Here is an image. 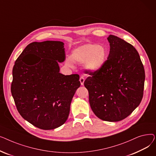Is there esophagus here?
I'll return each instance as SVG.
<instances>
[{
  "label": "esophagus",
  "mask_w": 156,
  "mask_h": 156,
  "mask_svg": "<svg viewBox=\"0 0 156 156\" xmlns=\"http://www.w3.org/2000/svg\"><path fill=\"white\" fill-rule=\"evenodd\" d=\"M80 83H81V85H83L84 81H85V78L83 76H81L80 78Z\"/></svg>",
  "instance_id": "obj_1"
}]
</instances>
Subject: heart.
Returning <instances> with one entry per match:
<instances>
[{"mask_svg":"<svg viewBox=\"0 0 156 156\" xmlns=\"http://www.w3.org/2000/svg\"><path fill=\"white\" fill-rule=\"evenodd\" d=\"M107 50L104 46L90 43L85 44L73 50L71 57L66 59V64L73 67L74 62H84L85 68L94 72L103 66L107 60Z\"/></svg>","mask_w":156,"mask_h":156,"instance_id":"heart-1","label":"heart"}]
</instances>
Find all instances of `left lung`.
<instances>
[{"mask_svg":"<svg viewBox=\"0 0 156 156\" xmlns=\"http://www.w3.org/2000/svg\"><path fill=\"white\" fill-rule=\"evenodd\" d=\"M110 51L103 66L88 76L84 85L92 110L99 119L116 122L128 117L144 95L145 71L135 48L116 36L108 38Z\"/></svg>","mask_w":156,"mask_h":156,"instance_id":"1","label":"left lung"}]
</instances>
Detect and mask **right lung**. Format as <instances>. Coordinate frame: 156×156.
Masks as SVG:
<instances>
[{
	"label": "right lung",
	"mask_w": 156,
	"mask_h": 156,
	"mask_svg": "<svg viewBox=\"0 0 156 156\" xmlns=\"http://www.w3.org/2000/svg\"><path fill=\"white\" fill-rule=\"evenodd\" d=\"M64 60L63 42L45 41L28 44L15 62L11 89L16 108L38 128L52 129L62 125L80 87L77 74L59 73L58 62Z\"/></svg>",
	"instance_id": "right-lung-1"
}]
</instances>
